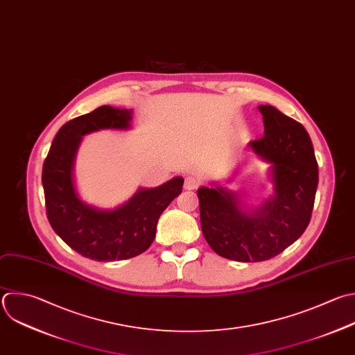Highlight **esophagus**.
<instances>
[{"mask_svg":"<svg viewBox=\"0 0 355 355\" xmlns=\"http://www.w3.org/2000/svg\"><path fill=\"white\" fill-rule=\"evenodd\" d=\"M198 184H200V182H198V179L197 178H194V176H187L186 178V180H184V189L186 190H196L197 187H198Z\"/></svg>","mask_w":355,"mask_h":355,"instance_id":"esophagus-1","label":"esophagus"}]
</instances>
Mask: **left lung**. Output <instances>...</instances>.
<instances>
[{
  "label": "left lung",
  "instance_id": "left-lung-1",
  "mask_svg": "<svg viewBox=\"0 0 355 355\" xmlns=\"http://www.w3.org/2000/svg\"><path fill=\"white\" fill-rule=\"evenodd\" d=\"M265 135L250 148L269 162L275 194L244 211L237 193L200 187V219L209 247L220 257L259 262L276 257L306 229L318 187V162L304 126L272 105H259Z\"/></svg>",
  "mask_w": 355,
  "mask_h": 355
}]
</instances>
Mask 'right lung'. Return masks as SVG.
<instances>
[{
	"mask_svg": "<svg viewBox=\"0 0 355 355\" xmlns=\"http://www.w3.org/2000/svg\"><path fill=\"white\" fill-rule=\"evenodd\" d=\"M130 121L132 111L103 105L67 122L43 165L42 182L51 227L71 248L94 261H121L144 252L155 239L161 214L182 193L184 180L178 176L158 187L140 189L112 211L94 208L79 198L73 165L82 137L100 129H129Z\"/></svg>",
	"mask_w": 355,
	"mask_h": 355,
	"instance_id": "1",
	"label": "right lung"
}]
</instances>
